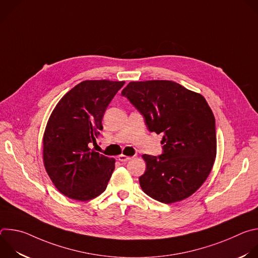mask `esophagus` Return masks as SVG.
Returning <instances> with one entry per match:
<instances>
[{"label":"esophagus","instance_id":"esophagus-1","mask_svg":"<svg viewBox=\"0 0 258 258\" xmlns=\"http://www.w3.org/2000/svg\"><path fill=\"white\" fill-rule=\"evenodd\" d=\"M131 159H132V157L126 156V155H123V154H121V155L118 156V160L121 161V162H126V161H128V160H131Z\"/></svg>","mask_w":258,"mask_h":258}]
</instances>
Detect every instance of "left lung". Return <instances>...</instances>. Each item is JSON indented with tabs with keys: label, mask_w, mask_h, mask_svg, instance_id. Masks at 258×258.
Returning a JSON list of instances; mask_svg holds the SVG:
<instances>
[{
	"label": "left lung",
	"mask_w": 258,
	"mask_h": 258,
	"mask_svg": "<svg viewBox=\"0 0 258 258\" xmlns=\"http://www.w3.org/2000/svg\"><path fill=\"white\" fill-rule=\"evenodd\" d=\"M121 95L150 132L163 134V153L142 156L144 193L166 204L190 197L208 177L216 156L215 118L205 98L171 81L132 82Z\"/></svg>",
	"instance_id": "1"
}]
</instances>
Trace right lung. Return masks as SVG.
<instances>
[{"label": "right lung", "mask_w": 258, "mask_h": 258, "mask_svg": "<svg viewBox=\"0 0 258 258\" xmlns=\"http://www.w3.org/2000/svg\"><path fill=\"white\" fill-rule=\"evenodd\" d=\"M124 82L85 81L54 108L43 138V159L54 186L68 198L88 201L102 194L115 159L91 150L103 130L105 110Z\"/></svg>", "instance_id": "obj_1"}]
</instances>
